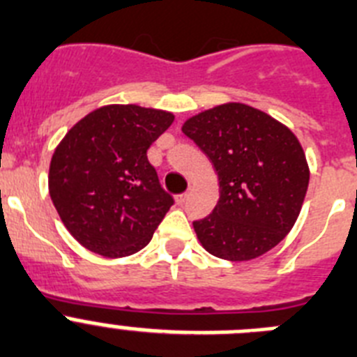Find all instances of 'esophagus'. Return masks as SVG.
<instances>
[{"label": "esophagus", "mask_w": 357, "mask_h": 357, "mask_svg": "<svg viewBox=\"0 0 357 357\" xmlns=\"http://www.w3.org/2000/svg\"><path fill=\"white\" fill-rule=\"evenodd\" d=\"M188 195H190V192H185V194H181V195H178V202L179 204H183V202H186V199H188Z\"/></svg>", "instance_id": "obj_1"}]
</instances>
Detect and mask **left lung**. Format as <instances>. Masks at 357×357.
Wrapping results in <instances>:
<instances>
[{
    "label": "left lung",
    "mask_w": 357,
    "mask_h": 357,
    "mask_svg": "<svg viewBox=\"0 0 357 357\" xmlns=\"http://www.w3.org/2000/svg\"><path fill=\"white\" fill-rule=\"evenodd\" d=\"M211 160L220 199L194 222L201 245L225 261H252L275 248L294 227L310 181L298 137L245 103H224L183 125Z\"/></svg>",
    "instance_id": "left-lung-1"
}]
</instances>
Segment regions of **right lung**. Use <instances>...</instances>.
<instances>
[{
	"label": "right lung",
	"instance_id": "right-lung-1",
	"mask_svg": "<svg viewBox=\"0 0 357 357\" xmlns=\"http://www.w3.org/2000/svg\"><path fill=\"white\" fill-rule=\"evenodd\" d=\"M172 121L167 111L105 105L75 123L54 149L49 194L84 248L116 259L151 241L174 199L146 153Z\"/></svg>",
	"mask_w": 357,
	"mask_h": 357
}]
</instances>
